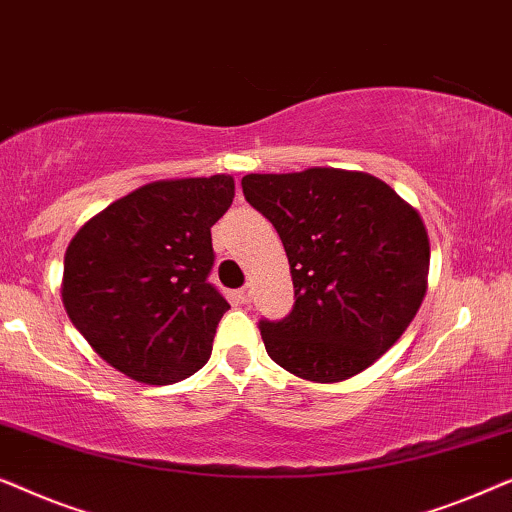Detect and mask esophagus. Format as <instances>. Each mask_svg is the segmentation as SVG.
I'll return each instance as SVG.
<instances>
[{
  "instance_id": "1",
  "label": "esophagus",
  "mask_w": 512,
  "mask_h": 512,
  "mask_svg": "<svg viewBox=\"0 0 512 512\" xmlns=\"http://www.w3.org/2000/svg\"><path fill=\"white\" fill-rule=\"evenodd\" d=\"M237 300H240L242 305H249L251 303V286H242V289L237 291Z\"/></svg>"
}]
</instances>
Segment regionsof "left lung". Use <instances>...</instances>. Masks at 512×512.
<instances>
[{
	"instance_id": "8db88e82",
	"label": "left lung",
	"mask_w": 512,
	"mask_h": 512,
	"mask_svg": "<svg viewBox=\"0 0 512 512\" xmlns=\"http://www.w3.org/2000/svg\"><path fill=\"white\" fill-rule=\"evenodd\" d=\"M242 191L275 226L291 265L293 310L258 324L270 359L321 384L366 370L424 300L431 249L422 216L382 179L335 167L247 174Z\"/></svg>"
}]
</instances>
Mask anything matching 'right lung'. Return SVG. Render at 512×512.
I'll return each mask as SVG.
<instances>
[{
    "mask_svg": "<svg viewBox=\"0 0 512 512\" xmlns=\"http://www.w3.org/2000/svg\"><path fill=\"white\" fill-rule=\"evenodd\" d=\"M233 198L228 174L153 181L72 237L62 303L109 366L144 384L179 382L205 366L230 310L207 279L212 226Z\"/></svg>",
    "mask_w": 512,
    "mask_h": 512,
    "instance_id": "obj_1",
    "label": "right lung"
}]
</instances>
